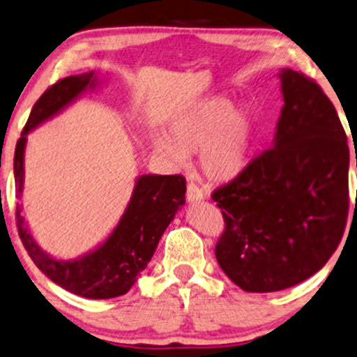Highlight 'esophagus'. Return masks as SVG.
<instances>
[{
    "label": "esophagus",
    "instance_id": "34e87169",
    "mask_svg": "<svg viewBox=\"0 0 357 357\" xmlns=\"http://www.w3.org/2000/svg\"><path fill=\"white\" fill-rule=\"evenodd\" d=\"M204 199H205L204 190L197 187L193 182L188 183V185H187V200H188V204H200V202H204Z\"/></svg>",
    "mask_w": 357,
    "mask_h": 357
}]
</instances>
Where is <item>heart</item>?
<instances>
[{"instance_id": "obj_1", "label": "heart", "mask_w": 357, "mask_h": 357, "mask_svg": "<svg viewBox=\"0 0 357 357\" xmlns=\"http://www.w3.org/2000/svg\"><path fill=\"white\" fill-rule=\"evenodd\" d=\"M172 137L157 135L155 147L174 165H185L200 152V167L215 182H230L250 164L257 144V119L227 98H212L187 107L172 121Z\"/></svg>"}]
</instances>
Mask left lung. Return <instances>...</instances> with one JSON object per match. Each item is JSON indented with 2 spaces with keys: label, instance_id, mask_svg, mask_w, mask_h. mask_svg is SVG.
Wrapping results in <instances>:
<instances>
[{
  "label": "left lung",
  "instance_id": "8db88e82",
  "mask_svg": "<svg viewBox=\"0 0 357 357\" xmlns=\"http://www.w3.org/2000/svg\"><path fill=\"white\" fill-rule=\"evenodd\" d=\"M278 77L284 104L271 147L212 195L225 218L215 257L250 293L281 291L319 271L349 210V147L336 109L305 74L281 69Z\"/></svg>",
  "mask_w": 357,
  "mask_h": 357
}]
</instances>
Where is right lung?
Segmentation results:
<instances>
[{"label": "right lung", "mask_w": 357, "mask_h": 357, "mask_svg": "<svg viewBox=\"0 0 357 357\" xmlns=\"http://www.w3.org/2000/svg\"><path fill=\"white\" fill-rule=\"evenodd\" d=\"M100 84L94 71L61 79L51 86L29 114L15 151L16 197L21 200L24 188V151L28 134L63 112L86 91ZM185 178L182 175H140L124 213L94 250L74 259H61L44 252L29 230L23 215V204L16 205V223L26 252L39 270L61 288L91 300H109L126 294L147 268L155 248L175 213L185 205Z\"/></svg>", "instance_id": "obj_1"}]
</instances>
